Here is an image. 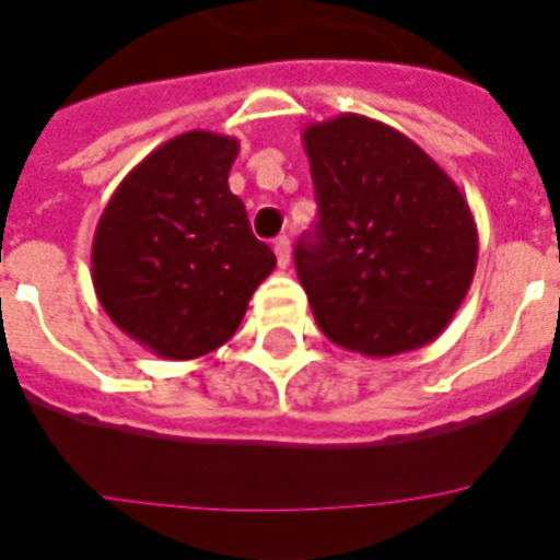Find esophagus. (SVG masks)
<instances>
[{
  "label": "esophagus",
  "instance_id": "1",
  "mask_svg": "<svg viewBox=\"0 0 560 560\" xmlns=\"http://www.w3.org/2000/svg\"><path fill=\"white\" fill-rule=\"evenodd\" d=\"M272 252H276V258H279V267H288L291 264V240L279 237L272 243Z\"/></svg>",
  "mask_w": 560,
  "mask_h": 560
}]
</instances>
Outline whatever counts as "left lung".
Returning a JSON list of instances; mask_svg holds the SVG:
<instances>
[{"label": "left lung", "mask_w": 560, "mask_h": 560, "mask_svg": "<svg viewBox=\"0 0 560 560\" xmlns=\"http://www.w3.org/2000/svg\"><path fill=\"white\" fill-rule=\"evenodd\" d=\"M320 222L296 272L320 332L371 355L436 341L478 267V225L463 189L395 127L341 112L302 130Z\"/></svg>", "instance_id": "left-lung-1"}]
</instances>
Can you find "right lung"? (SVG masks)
I'll use <instances>...</instances> for the list:
<instances>
[{
    "label": "right lung",
    "instance_id": "obj_1",
    "mask_svg": "<svg viewBox=\"0 0 560 560\" xmlns=\"http://www.w3.org/2000/svg\"><path fill=\"white\" fill-rule=\"evenodd\" d=\"M240 142L189 130L132 165L91 243V281L109 320L160 359L186 362L237 332L276 255L248 228L228 175Z\"/></svg>",
    "mask_w": 560,
    "mask_h": 560
}]
</instances>
